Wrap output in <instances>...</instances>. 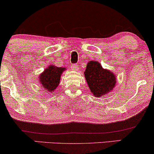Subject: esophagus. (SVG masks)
Returning a JSON list of instances; mask_svg holds the SVG:
<instances>
[{"mask_svg":"<svg viewBox=\"0 0 154 154\" xmlns=\"http://www.w3.org/2000/svg\"><path fill=\"white\" fill-rule=\"evenodd\" d=\"M71 68L72 70H77L79 69L78 66H77V64H72V65L71 66Z\"/></svg>","mask_w":154,"mask_h":154,"instance_id":"obj_1","label":"esophagus"}]
</instances>
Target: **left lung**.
I'll return each instance as SVG.
<instances>
[{
  "instance_id": "left-lung-1",
  "label": "left lung",
  "mask_w": 154,
  "mask_h": 154,
  "mask_svg": "<svg viewBox=\"0 0 154 154\" xmlns=\"http://www.w3.org/2000/svg\"><path fill=\"white\" fill-rule=\"evenodd\" d=\"M84 75L90 91L96 97L110 93L116 86V75L110 70L104 69L95 60L87 63Z\"/></svg>"
}]
</instances>
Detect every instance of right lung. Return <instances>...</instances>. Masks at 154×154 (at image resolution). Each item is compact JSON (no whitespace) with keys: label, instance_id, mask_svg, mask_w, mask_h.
<instances>
[{"label":"right lung","instance_id":"right-lung-1","mask_svg":"<svg viewBox=\"0 0 154 154\" xmlns=\"http://www.w3.org/2000/svg\"><path fill=\"white\" fill-rule=\"evenodd\" d=\"M65 67H58L51 64L47 66L38 77L39 84L48 93H53L60 83L61 76Z\"/></svg>","mask_w":154,"mask_h":154}]
</instances>
